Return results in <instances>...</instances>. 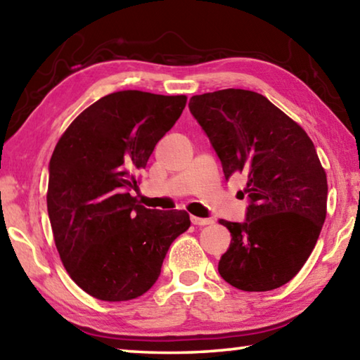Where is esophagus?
I'll return each instance as SVG.
<instances>
[{
    "label": "esophagus",
    "mask_w": 360,
    "mask_h": 360,
    "mask_svg": "<svg viewBox=\"0 0 360 360\" xmlns=\"http://www.w3.org/2000/svg\"><path fill=\"white\" fill-rule=\"evenodd\" d=\"M191 221H192V224H193V225H200V227H202V225H210V224L214 222V221H212V219L197 217V216H192V217H191Z\"/></svg>",
    "instance_id": "34e87169"
}]
</instances>
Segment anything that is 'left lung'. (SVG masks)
Here are the masks:
<instances>
[{
  "label": "left lung",
  "instance_id": "8db88e82",
  "mask_svg": "<svg viewBox=\"0 0 360 360\" xmlns=\"http://www.w3.org/2000/svg\"><path fill=\"white\" fill-rule=\"evenodd\" d=\"M191 112L208 135L225 178H246L245 222L221 219L231 235L219 273L233 288L265 292L302 270L327 214V176L314 144L264 95L225 89L195 95Z\"/></svg>",
  "mask_w": 360,
  "mask_h": 360
}]
</instances>
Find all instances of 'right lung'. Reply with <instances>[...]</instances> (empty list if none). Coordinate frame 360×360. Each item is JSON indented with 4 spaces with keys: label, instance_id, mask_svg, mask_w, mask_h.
Listing matches in <instances>:
<instances>
[{
    "label": "right lung",
    "instance_id": "right-lung-1",
    "mask_svg": "<svg viewBox=\"0 0 360 360\" xmlns=\"http://www.w3.org/2000/svg\"><path fill=\"white\" fill-rule=\"evenodd\" d=\"M187 96L122 90L77 115L49 163L47 212L72 281L105 302L148 292L172 243L191 227L186 211L148 210L131 197L155 144Z\"/></svg>",
    "mask_w": 360,
    "mask_h": 360
}]
</instances>
